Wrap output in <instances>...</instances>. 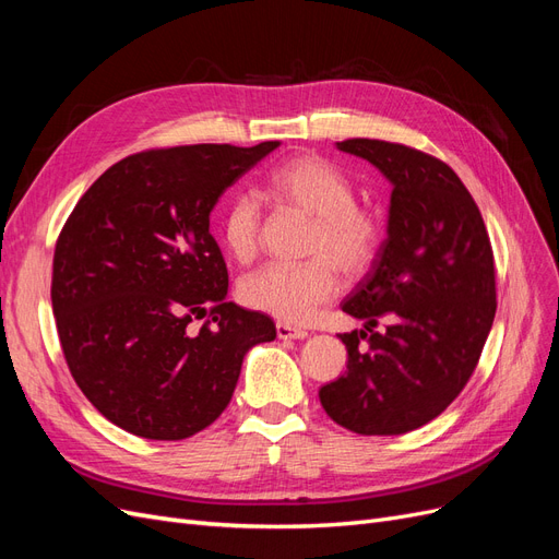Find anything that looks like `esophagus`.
Here are the masks:
<instances>
[{"label":"esophagus","instance_id":"esophagus-1","mask_svg":"<svg viewBox=\"0 0 559 559\" xmlns=\"http://www.w3.org/2000/svg\"><path fill=\"white\" fill-rule=\"evenodd\" d=\"M277 337L280 341H302V337H308V331H302V329H296V326H292V324H277Z\"/></svg>","mask_w":559,"mask_h":559}]
</instances>
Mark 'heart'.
<instances>
[{
	"label": "heart",
	"mask_w": 559,
	"mask_h": 559,
	"mask_svg": "<svg viewBox=\"0 0 559 559\" xmlns=\"http://www.w3.org/2000/svg\"><path fill=\"white\" fill-rule=\"evenodd\" d=\"M267 193L282 205L314 218L306 263H267L240 282L245 306L284 324H308L337 292V267L359 277L376 261L382 245V218L357 205L352 181L326 160L296 156L267 177ZM263 216L253 195L235 193L218 218V238L238 263L257 259Z\"/></svg>",
	"instance_id": "b5f03b06"
}]
</instances>
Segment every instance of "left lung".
Returning a JSON list of instances; mask_svg holds the SVG:
<instances>
[{
    "mask_svg": "<svg viewBox=\"0 0 559 559\" xmlns=\"http://www.w3.org/2000/svg\"><path fill=\"white\" fill-rule=\"evenodd\" d=\"M335 146L378 167L392 195L386 238L343 300L364 329L341 335L347 373L321 386L319 401L354 433H408L460 396L480 359L497 312L492 247L478 205L445 163L380 140ZM380 316L390 319L382 334L372 331Z\"/></svg>",
    "mask_w": 559,
    "mask_h": 559,
    "instance_id": "obj_1",
    "label": "left lung"
}]
</instances>
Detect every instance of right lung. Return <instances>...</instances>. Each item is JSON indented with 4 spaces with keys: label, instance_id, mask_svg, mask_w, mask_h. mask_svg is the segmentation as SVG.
<instances>
[{
    "label": "right lung",
    "instance_id": "right-lung-1",
    "mask_svg": "<svg viewBox=\"0 0 559 559\" xmlns=\"http://www.w3.org/2000/svg\"><path fill=\"white\" fill-rule=\"evenodd\" d=\"M280 142L144 151L76 202L53 257V314L79 389L111 425L181 441L226 411L273 319L228 302L210 214ZM211 319L198 334L193 316Z\"/></svg>",
    "mask_w": 559,
    "mask_h": 559
}]
</instances>
